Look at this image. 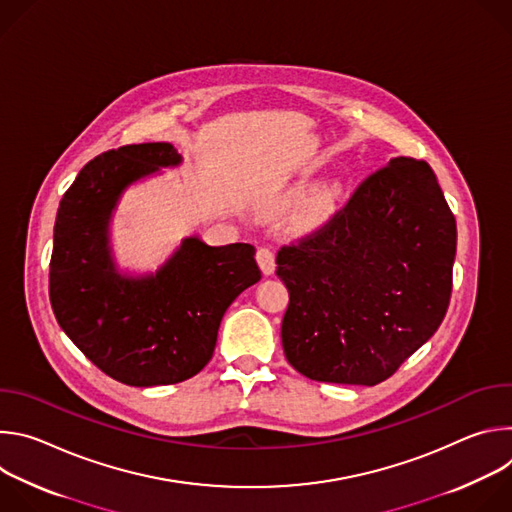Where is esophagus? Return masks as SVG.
Instances as JSON below:
<instances>
[{
  "mask_svg": "<svg viewBox=\"0 0 512 512\" xmlns=\"http://www.w3.org/2000/svg\"><path fill=\"white\" fill-rule=\"evenodd\" d=\"M255 259H257V265H259V269H261V273H263L265 277H267V275H273V271H275V255H273L271 249H267V247L257 249Z\"/></svg>",
  "mask_w": 512,
  "mask_h": 512,
  "instance_id": "obj_1",
  "label": "esophagus"
}]
</instances>
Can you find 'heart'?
Returning <instances> with one entry per match:
<instances>
[{"mask_svg": "<svg viewBox=\"0 0 512 512\" xmlns=\"http://www.w3.org/2000/svg\"><path fill=\"white\" fill-rule=\"evenodd\" d=\"M306 194H308V186H306V184H298V186H294V188H289V190L277 200L275 208H277V210H287V208H291V206H296L298 202H302V200L306 198ZM342 194H344V186H342L340 180L330 178V180L322 182V184L308 196V200L304 202L302 221H304V223H320V221H324V218H328V216L336 210V206H338Z\"/></svg>", "mask_w": 512, "mask_h": 512, "instance_id": "heart-1", "label": "heart"}]
</instances>
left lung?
<instances>
[{
  "label": "left lung",
  "mask_w": 512,
  "mask_h": 512,
  "mask_svg": "<svg viewBox=\"0 0 512 512\" xmlns=\"http://www.w3.org/2000/svg\"><path fill=\"white\" fill-rule=\"evenodd\" d=\"M456 239L433 170L393 158L324 229L277 253L287 362L322 383L389 379L448 312Z\"/></svg>",
  "instance_id": "obj_1"
}]
</instances>
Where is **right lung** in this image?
Masks as SVG:
<instances>
[{
	"label": "right lung",
	"mask_w": 512,
	"mask_h": 512,
	"mask_svg": "<svg viewBox=\"0 0 512 512\" xmlns=\"http://www.w3.org/2000/svg\"><path fill=\"white\" fill-rule=\"evenodd\" d=\"M172 143H137L91 160L60 200L50 304L64 334L111 379L131 387L186 381L212 358L218 326L261 279L255 247H210L188 235L158 269L121 267L111 227L123 194L182 166Z\"/></svg>",
	"instance_id": "add662e5"
}]
</instances>
